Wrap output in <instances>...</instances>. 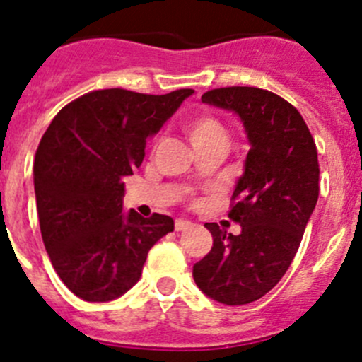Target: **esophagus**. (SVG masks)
Wrapping results in <instances>:
<instances>
[{"label": "esophagus", "instance_id": "esophagus-1", "mask_svg": "<svg viewBox=\"0 0 362 362\" xmlns=\"http://www.w3.org/2000/svg\"><path fill=\"white\" fill-rule=\"evenodd\" d=\"M192 226L191 221H185V219H177L175 221V230L177 231H185Z\"/></svg>", "mask_w": 362, "mask_h": 362}]
</instances>
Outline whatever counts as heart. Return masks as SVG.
Returning <instances> with one entry per match:
<instances>
[{"label":"heart","instance_id":"heart-1","mask_svg":"<svg viewBox=\"0 0 362 362\" xmlns=\"http://www.w3.org/2000/svg\"><path fill=\"white\" fill-rule=\"evenodd\" d=\"M185 136L191 141L192 148H203V146H223L228 145L226 127L219 118L210 113H196L185 118L184 125Z\"/></svg>","mask_w":362,"mask_h":362}]
</instances>
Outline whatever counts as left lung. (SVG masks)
<instances>
[{
    "label": "left lung",
    "mask_w": 362,
    "mask_h": 362,
    "mask_svg": "<svg viewBox=\"0 0 362 362\" xmlns=\"http://www.w3.org/2000/svg\"><path fill=\"white\" fill-rule=\"evenodd\" d=\"M202 100L233 111L251 148L228 214L240 233L206 223L214 244L192 278L210 299L242 306L274 288L299 249L320 191L317 145L299 111L269 90L216 88Z\"/></svg>",
    "instance_id": "1"
}]
</instances>
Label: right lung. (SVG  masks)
Listing matches in <instances>:
<instances>
[{
	"label": "right lung",
	"instance_id": "right-lung-1",
	"mask_svg": "<svg viewBox=\"0 0 362 362\" xmlns=\"http://www.w3.org/2000/svg\"><path fill=\"white\" fill-rule=\"evenodd\" d=\"M194 90L146 95L97 90L66 104L42 136L33 166L42 240L56 274L88 303H107L141 278L170 216L124 212V178L145 145Z\"/></svg>",
	"mask_w": 362,
	"mask_h": 362
}]
</instances>
